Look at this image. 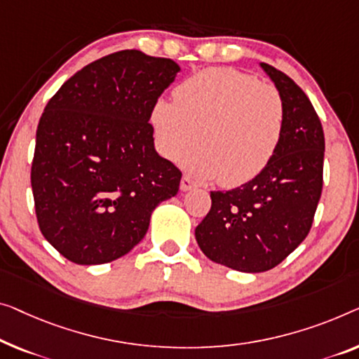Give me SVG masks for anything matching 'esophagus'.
Returning a JSON list of instances; mask_svg holds the SVG:
<instances>
[{
	"mask_svg": "<svg viewBox=\"0 0 359 359\" xmlns=\"http://www.w3.org/2000/svg\"><path fill=\"white\" fill-rule=\"evenodd\" d=\"M195 187H196L195 180L189 177V175H184V177H182V180H180V190L182 191H189L191 189H195Z\"/></svg>",
	"mask_w": 359,
	"mask_h": 359,
	"instance_id": "esophagus-1",
	"label": "esophagus"
}]
</instances>
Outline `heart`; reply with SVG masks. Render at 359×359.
Here are the masks:
<instances>
[{
	"label": "heart",
	"instance_id": "obj_1",
	"mask_svg": "<svg viewBox=\"0 0 359 359\" xmlns=\"http://www.w3.org/2000/svg\"><path fill=\"white\" fill-rule=\"evenodd\" d=\"M158 148L165 158L184 159L200 179L224 187L247 184L272 161L285 130L279 90L232 67H210L185 79L175 100H158L149 114Z\"/></svg>",
	"mask_w": 359,
	"mask_h": 359
}]
</instances>
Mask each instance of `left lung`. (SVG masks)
I'll use <instances>...</instances> for the list:
<instances>
[{
	"mask_svg": "<svg viewBox=\"0 0 359 359\" xmlns=\"http://www.w3.org/2000/svg\"><path fill=\"white\" fill-rule=\"evenodd\" d=\"M261 67L285 104L279 149L247 184L211 191V210L195 229L208 258L240 272L280 264L306 238L323 191L325 143L319 116L290 77L266 62Z\"/></svg>",
	"mask_w": 359,
	"mask_h": 359,
	"instance_id": "1",
	"label": "left lung"
}]
</instances>
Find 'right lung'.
I'll list each match as a JSON object with an SVG mask.
<instances>
[{"mask_svg": "<svg viewBox=\"0 0 359 359\" xmlns=\"http://www.w3.org/2000/svg\"><path fill=\"white\" fill-rule=\"evenodd\" d=\"M179 64L124 50L90 62L48 101L32 191L48 242L76 264H104L142 242L182 172L154 149L153 104Z\"/></svg>", "mask_w": 359, "mask_h": 359, "instance_id": "right-lung-1", "label": "right lung"}]
</instances>
